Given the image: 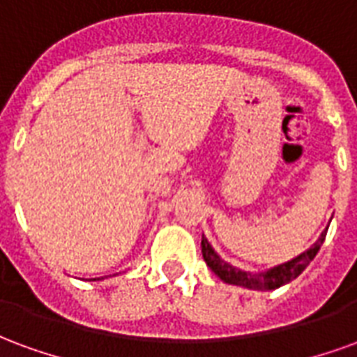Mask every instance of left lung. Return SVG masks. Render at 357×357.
<instances>
[{"mask_svg": "<svg viewBox=\"0 0 357 357\" xmlns=\"http://www.w3.org/2000/svg\"><path fill=\"white\" fill-rule=\"evenodd\" d=\"M325 235H327V231L321 233V237L317 239V243H315L310 250L296 256L291 262L281 264V266H277V268L269 269L266 273H247V271H241V269L233 268V266L224 262V260L212 250V247L208 245V241L204 239V237H202L201 247L206 266H208L222 281H225V283L229 284H239V287H245V289L273 291V289H279V287H283V284L291 283L292 279H296V277L307 268V264L314 260L315 255H317V250L321 248L323 241H325Z\"/></svg>", "mask_w": 357, "mask_h": 357, "instance_id": "8db88e82", "label": "left lung"}]
</instances>
